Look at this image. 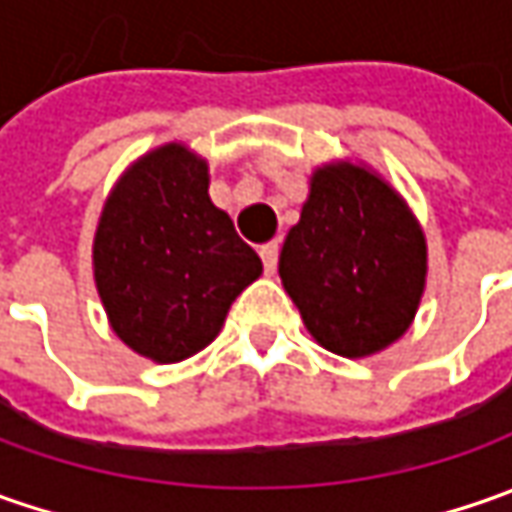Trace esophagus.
<instances>
[{"label":"esophagus","mask_w":512,"mask_h":512,"mask_svg":"<svg viewBox=\"0 0 512 512\" xmlns=\"http://www.w3.org/2000/svg\"><path fill=\"white\" fill-rule=\"evenodd\" d=\"M259 256H262V265H265V273H276V265H279V245L276 242H270L259 250Z\"/></svg>","instance_id":"obj_1"}]
</instances>
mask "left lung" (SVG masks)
Returning a JSON list of instances; mask_svg holds the SVG:
<instances>
[{"mask_svg":"<svg viewBox=\"0 0 512 512\" xmlns=\"http://www.w3.org/2000/svg\"><path fill=\"white\" fill-rule=\"evenodd\" d=\"M424 236L376 173L327 165L313 173L279 276L313 339L347 359L370 356L410 327L424 290Z\"/></svg>","mask_w":512,"mask_h":512,"instance_id":"1","label":"left lung"}]
</instances>
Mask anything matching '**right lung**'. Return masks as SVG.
<instances>
[{
	"label": "right lung",
	"instance_id": "right-lung-1",
	"mask_svg": "<svg viewBox=\"0 0 512 512\" xmlns=\"http://www.w3.org/2000/svg\"><path fill=\"white\" fill-rule=\"evenodd\" d=\"M93 273L116 336L153 362H182L222 330L262 259L207 196V165L182 145L142 156L102 210Z\"/></svg>",
	"mask_w": 512,
	"mask_h": 512
}]
</instances>
